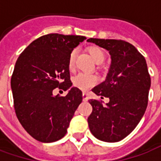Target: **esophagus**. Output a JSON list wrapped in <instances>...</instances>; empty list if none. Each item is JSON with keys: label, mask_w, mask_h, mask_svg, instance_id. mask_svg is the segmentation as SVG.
<instances>
[{"label": "esophagus", "mask_w": 161, "mask_h": 161, "mask_svg": "<svg viewBox=\"0 0 161 161\" xmlns=\"http://www.w3.org/2000/svg\"><path fill=\"white\" fill-rule=\"evenodd\" d=\"M88 99H89V97H88V96L86 93H83V100H84V102L88 101Z\"/></svg>", "instance_id": "34e87169"}]
</instances>
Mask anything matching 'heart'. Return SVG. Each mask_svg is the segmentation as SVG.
<instances>
[{"label":"heart","instance_id":"1","mask_svg":"<svg viewBox=\"0 0 161 161\" xmlns=\"http://www.w3.org/2000/svg\"><path fill=\"white\" fill-rule=\"evenodd\" d=\"M89 53L91 54V58H93L96 63H102L105 58V53L103 50L98 46H91L89 48ZM75 51H72L69 57V68L71 69L74 65L75 60ZM97 82V78L94 75L91 74L80 73L77 75L73 78V84L75 87H77L82 91H87Z\"/></svg>","mask_w":161,"mask_h":161}]
</instances>
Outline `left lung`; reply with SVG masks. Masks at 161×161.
Returning <instances> with one entry per match:
<instances>
[{
  "mask_svg": "<svg viewBox=\"0 0 161 161\" xmlns=\"http://www.w3.org/2000/svg\"><path fill=\"white\" fill-rule=\"evenodd\" d=\"M87 41L108 51L111 57L106 79L92 89L109 102L103 104L89 100L93 108L88 117L89 128L100 141L120 142L138 125L147 106L151 78L147 62L135 46L124 40L91 38Z\"/></svg>",
  "mask_w": 161,
  "mask_h": 161,
  "instance_id": "left-lung-1",
  "label": "left lung"
}]
</instances>
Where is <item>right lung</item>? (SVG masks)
<instances>
[{"instance_id":"1","label":"right lung","mask_w":161,"mask_h":161,"mask_svg":"<svg viewBox=\"0 0 161 161\" xmlns=\"http://www.w3.org/2000/svg\"><path fill=\"white\" fill-rule=\"evenodd\" d=\"M86 38L50 33L40 37L20 53L11 77L16 116L28 134L49 143L63 138L83 93L71 87L69 57ZM71 90L65 97L54 88Z\"/></svg>"}]
</instances>
